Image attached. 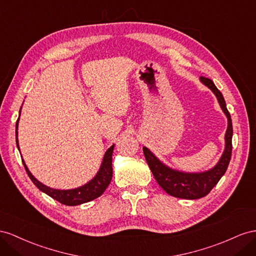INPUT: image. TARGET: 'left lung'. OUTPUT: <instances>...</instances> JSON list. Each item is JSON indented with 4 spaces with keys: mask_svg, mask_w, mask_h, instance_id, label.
I'll use <instances>...</instances> for the list:
<instances>
[{
    "mask_svg": "<svg viewBox=\"0 0 256 256\" xmlns=\"http://www.w3.org/2000/svg\"><path fill=\"white\" fill-rule=\"evenodd\" d=\"M200 82L214 92L218 105L228 118V130L225 133V148L218 162L208 170L202 172H186L174 170L164 164L147 148L144 147V154L150 170L160 186L172 196L184 200H197L206 196L222 178L228 170L232 156V126L230 114L226 108L222 93L218 90L214 82L209 78L200 77Z\"/></svg>",
    "mask_w": 256,
    "mask_h": 256,
    "instance_id": "8db88e82",
    "label": "left lung"
}]
</instances>
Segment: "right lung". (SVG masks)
Segmentation results:
<instances>
[{
	"label": "right lung",
	"mask_w": 256,
	"mask_h": 256,
	"mask_svg": "<svg viewBox=\"0 0 256 256\" xmlns=\"http://www.w3.org/2000/svg\"><path fill=\"white\" fill-rule=\"evenodd\" d=\"M21 108L19 110V118H20ZM19 118L16 123V142H17L18 149H19V142H18ZM114 147V144H112L110 148H108V150L105 152L100 170L96 172V176L93 177V179H91L89 182H86V184H84L82 186L70 188V190L52 188H49L45 184H42V182H40L38 179H36L31 174V172L28 170L24 158H22V163H24V168L28 172V176L30 177L33 184L38 186V188L42 192L46 193L50 197H52L54 200L63 204V205L77 206V205H82V204L91 202L93 200L98 198V196H100L105 192L106 188L109 186V184H110L112 178V164ZM19 151H20V149H19Z\"/></svg>",
	"instance_id": "add662e5"
}]
</instances>
